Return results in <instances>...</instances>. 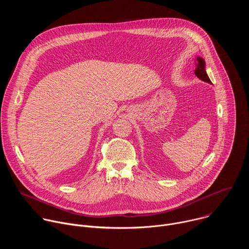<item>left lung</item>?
Wrapping results in <instances>:
<instances>
[{"instance_id":"1","label":"left lung","mask_w":249,"mask_h":249,"mask_svg":"<svg viewBox=\"0 0 249 249\" xmlns=\"http://www.w3.org/2000/svg\"><path fill=\"white\" fill-rule=\"evenodd\" d=\"M196 69H195V75L200 79L202 80L203 82H206L208 84H212L211 80L209 79L208 75H207V72H206V69H205V61L203 58L201 57H197V60H196Z\"/></svg>"}]
</instances>
